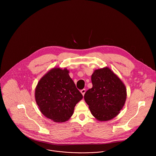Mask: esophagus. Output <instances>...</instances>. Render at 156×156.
I'll return each mask as SVG.
<instances>
[{
    "instance_id": "1",
    "label": "esophagus",
    "mask_w": 156,
    "mask_h": 156,
    "mask_svg": "<svg viewBox=\"0 0 156 156\" xmlns=\"http://www.w3.org/2000/svg\"><path fill=\"white\" fill-rule=\"evenodd\" d=\"M80 92H81V93H82V94L83 95H85V92H86V89H82L81 90H80Z\"/></svg>"
}]
</instances>
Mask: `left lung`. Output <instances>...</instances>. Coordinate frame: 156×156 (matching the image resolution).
I'll return each instance as SVG.
<instances>
[{
  "mask_svg": "<svg viewBox=\"0 0 156 156\" xmlns=\"http://www.w3.org/2000/svg\"><path fill=\"white\" fill-rule=\"evenodd\" d=\"M91 81L92 88L84 95L90 111L98 121L111 120L118 115L125 104L126 87L108 67L95 69Z\"/></svg>",
  "mask_w": 156,
  "mask_h": 156,
  "instance_id": "left-lung-1",
  "label": "left lung"
}]
</instances>
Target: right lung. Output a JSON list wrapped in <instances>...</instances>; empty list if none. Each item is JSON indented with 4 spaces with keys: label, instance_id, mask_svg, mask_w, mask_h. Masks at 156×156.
<instances>
[{
    "label": "right lung",
    "instance_id": "1",
    "mask_svg": "<svg viewBox=\"0 0 156 156\" xmlns=\"http://www.w3.org/2000/svg\"><path fill=\"white\" fill-rule=\"evenodd\" d=\"M67 68H53L40 80L35 97L40 111L56 122H64L73 115L83 95L69 77Z\"/></svg>",
    "mask_w": 156,
    "mask_h": 156
}]
</instances>
